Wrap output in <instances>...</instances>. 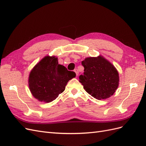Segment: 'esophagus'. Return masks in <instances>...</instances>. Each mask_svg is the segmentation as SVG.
<instances>
[{"label": "esophagus", "instance_id": "obj_1", "mask_svg": "<svg viewBox=\"0 0 146 146\" xmlns=\"http://www.w3.org/2000/svg\"><path fill=\"white\" fill-rule=\"evenodd\" d=\"M74 72H76V76H77L78 75V69H74Z\"/></svg>", "mask_w": 146, "mask_h": 146}]
</instances>
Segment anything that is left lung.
<instances>
[{"label":"left lung","instance_id":"8db88e82","mask_svg":"<svg viewBox=\"0 0 146 146\" xmlns=\"http://www.w3.org/2000/svg\"><path fill=\"white\" fill-rule=\"evenodd\" d=\"M84 73L79 76V82L88 94L96 99L109 98L119 86L117 69L101 55L88 57L82 61Z\"/></svg>","mask_w":146,"mask_h":146}]
</instances>
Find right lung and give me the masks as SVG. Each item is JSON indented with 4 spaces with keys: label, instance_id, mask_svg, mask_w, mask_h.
I'll return each instance as SVG.
<instances>
[{
    "label": "right lung",
    "instance_id": "obj_1",
    "mask_svg": "<svg viewBox=\"0 0 146 146\" xmlns=\"http://www.w3.org/2000/svg\"><path fill=\"white\" fill-rule=\"evenodd\" d=\"M76 76L74 72L58 64L57 57L46 56L31 70L29 86L35 98L48 103L58 98L69 80Z\"/></svg>",
    "mask_w": 146,
    "mask_h": 146
}]
</instances>
